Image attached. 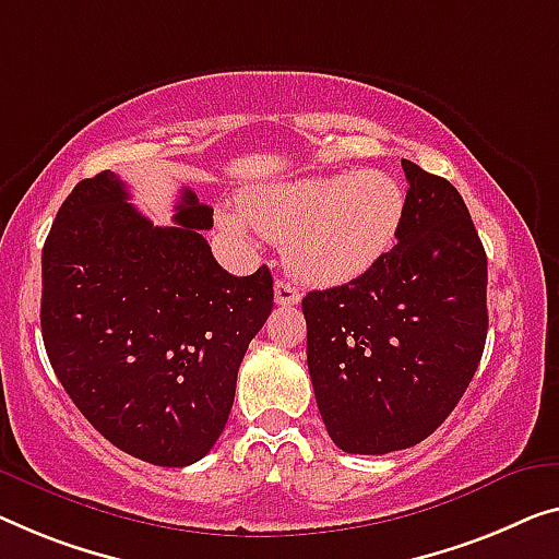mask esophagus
<instances>
[{
    "label": "esophagus",
    "mask_w": 559,
    "mask_h": 559,
    "mask_svg": "<svg viewBox=\"0 0 559 559\" xmlns=\"http://www.w3.org/2000/svg\"><path fill=\"white\" fill-rule=\"evenodd\" d=\"M301 301V290L288 281H276V304L278 306H296Z\"/></svg>",
    "instance_id": "obj_1"
}]
</instances>
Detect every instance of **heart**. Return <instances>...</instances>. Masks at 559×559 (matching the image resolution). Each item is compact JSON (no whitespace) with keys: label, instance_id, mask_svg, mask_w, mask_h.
<instances>
[{"label":"heart","instance_id":"b5f03b06","mask_svg":"<svg viewBox=\"0 0 559 559\" xmlns=\"http://www.w3.org/2000/svg\"><path fill=\"white\" fill-rule=\"evenodd\" d=\"M240 213H223V230L246 238L253 226L286 243L298 276L344 283L369 271L394 246L406 195L389 173L352 170L255 188L240 200Z\"/></svg>","mask_w":559,"mask_h":559}]
</instances>
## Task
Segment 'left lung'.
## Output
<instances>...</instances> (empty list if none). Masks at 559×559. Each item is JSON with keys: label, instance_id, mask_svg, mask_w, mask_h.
<instances>
[{"label": "left lung", "instance_id": "8db88e82", "mask_svg": "<svg viewBox=\"0 0 559 559\" xmlns=\"http://www.w3.org/2000/svg\"><path fill=\"white\" fill-rule=\"evenodd\" d=\"M396 246L359 278L304 298L306 356L329 437L348 454L427 439L477 371L487 253L452 182L402 160Z\"/></svg>", "mask_w": 559, "mask_h": 559}]
</instances>
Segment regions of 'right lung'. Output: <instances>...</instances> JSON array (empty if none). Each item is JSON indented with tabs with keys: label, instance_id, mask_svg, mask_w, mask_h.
Masks as SVG:
<instances>
[{
	"label": "right lung",
	"instance_id": "right-lung-1",
	"mask_svg": "<svg viewBox=\"0 0 559 559\" xmlns=\"http://www.w3.org/2000/svg\"><path fill=\"white\" fill-rule=\"evenodd\" d=\"M110 170L80 180L41 248V338L74 406L110 444L188 466L226 429L238 366L273 308V278L223 271L213 207L182 190L153 226Z\"/></svg>",
	"mask_w": 559,
	"mask_h": 559
}]
</instances>
